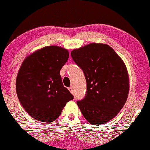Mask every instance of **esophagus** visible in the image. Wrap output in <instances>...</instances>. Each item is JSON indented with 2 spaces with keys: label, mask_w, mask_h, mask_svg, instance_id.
Here are the masks:
<instances>
[{
  "label": "esophagus",
  "mask_w": 150,
  "mask_h": 150,
  "mask_svg": "<svg viewBox=\"0 0 150 150\" xmlns=\"http://www.w3.org/2000/svg\"><path fill=\"white\" fill-rule=\"evenodd\" d=\"M69 91H70V93H71V94H74V88L72 87V86H70V87H69Z\"/></svg>",
  "instance_id": "esophagus-1"
}]
</instances>
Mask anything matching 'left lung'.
Returning <instances> with one entry per match:
<instances>
[{
	"label": "left lung",
	"mask_w": 150,
	"mask_h": 150,
	"mask_svg": "<svg viewBox=\"0 0 150 150\" xmlns=\"http://www.w3.org/2000/svg\"><path fill=\"white\" fill-rule=\"evenodd\" d=\"M74 62L83 71L85 97L77 105L91 125H103L123 108L129 91L127 70L112 47L91 43L71 52Z\"/></svg>",
	"instance_id": "obj_1"
}]
</instances>
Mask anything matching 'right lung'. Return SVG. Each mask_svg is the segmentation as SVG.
I'll return each instance as SVG.
<instances>
[{"instance_id": "obj_1", "label": "right lung", "mask_w": 150, "mask_h": 150, "mask_svg": "<svg viewBox=\"0 0 150 150\" xmlns=\"http://www.w3.org/2000/svg\"><path fill=\"white\" fill-rule=\"evenodd\" d=\"M68 57V50L45 47L25 58L21 66L16 80L17 95L24 110L36 120L53 122L67 102L74 99L60 75Z\"/></svg>"}]
</instances>
